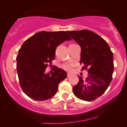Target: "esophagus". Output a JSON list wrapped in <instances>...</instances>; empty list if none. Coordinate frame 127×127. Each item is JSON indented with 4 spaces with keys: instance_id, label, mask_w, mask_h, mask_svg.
Masks as SVG:
<instances>
[{
    "instance_id": "obj_1",
    "label": "esophagus",
    "mask_w": 127,
    "mask_h": 127,
    "mask_svg": "<svg viewBox=\"0 0 127 127\" xmlns=\"http://www.w3.org/2000/svg\"><path fill=\"white\" fill-rule=\"evenodd\" d=\"M67 76L68 77H70V76H71V74L70 73H67Z\"/></svg>"
}]
</instances>
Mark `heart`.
Here are the masks:
<instances>
[{"mask_svg": "<svg viewBox=\"0 0 127 127\" xmlns=\"http://www.w3.org/2000/svg\"><path fill=\"white\" fill-rule=\"evenodd\" d=\"M75 64L73 63H65L62 65V68L67 72H71Z\"/></svg>", "mask_w": 127, "mask_h": 127, "instance_id": "heart-1", "label": "heart"}]
</instances>
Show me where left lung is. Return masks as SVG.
I'll use <instances>...</instances> for the list:
<instances>
[{
  "mask_svg": "<svg viewBox=\"0 0 127 127\" xmlns=\"http://www.w3.org/2000/svg\"><path fill=\"white\" fill-rule=\"evenodd\" d=\"M67 33L81 48V70H87L85 79L79 77V82L73 87L74 94L81 100L90 101L101 96L112 79L114 68L113 52L101 37L88 30L68 31Z\"/></svg>",
  "mask_w": 127,
  "mask_h": 127,
  "instance_id": "1",
  "label": "left lung"
}]
</instances>
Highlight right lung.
<instances>
[{
	"mask_svg": "<svg viewBox=\"0 0 127 127\" xmlns=\"http://www.w3.org/2000/svg\"><path fill=\"white\" fill-rule=\"evenodd\" d=\"M64 31L36 33L23 43L17 56V70L23 92L37 101L51 98L58 90L59 84L67 78V73L55 67L50 75L45 69L55 59V49L65 40H70Z\"/></svg>",
	"mask_w": 127,
	"mask_h": 127,
	"instance_id": "right-lung-1",
	"label": "right lung"
}]
</instances>
